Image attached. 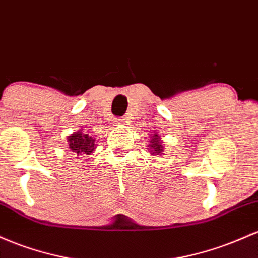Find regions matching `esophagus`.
<instances>
[{"mask_svg": "<svg viewBox=\"0 0 258 258\" xmlns=\"http://www.w3.org/2000/svg\"><path fill=\"white\" fill-rule=\"evenodd\" d=\"M129 117H123L121 119H115L114 124L115 125H120V124H126V121H128Z\"/></svg>", "mask_w": 258, "mask_h": 258, "instance_id": "esophagus-1", "label": "esophagus"}]
</instances>
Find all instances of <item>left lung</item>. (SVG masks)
<instances>
[{"label":"left lung","instance_id":"1","mask_svg":"<svg viewBox=\"0 0 258 258\" xmlns=\"http://www.w3.org/2000/svg\"><path fill=\"white\" fill-rule=\"evenodd\" d=\"M151 141H150L149 150H151V153H158L160 155L161 152H163V146L161 144V138L158 137L157 133H155V135L151 137Z\"/></svg>","mask_w":258,"mask_h":258}]
</instances>
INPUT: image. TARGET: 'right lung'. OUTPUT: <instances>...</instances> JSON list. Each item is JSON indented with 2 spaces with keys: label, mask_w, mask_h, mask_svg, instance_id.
<instances>
[{
  "label": "right lung",
  "mask_w": 258,
  "mask_h": 258,
  "mask_svg": "<svg viewBox=\"0 0 258 258\" xmlns=\"http://www.w3.org/2000/svg\"><path fill=\"white\" fill-rule=\"evenodd\" d=\"M69 149L77 155L84 153V155H90V153L96 149L95 139H92L89 134H85L83 130L75 132L71 137H68Z\"/></svg>",
  "instance_id": "add662e5"
}]
</instances>
